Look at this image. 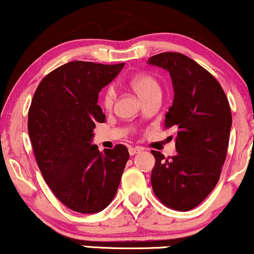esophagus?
Here are the masks:
<instances>
[{"label":"esophagus","mask_w":254,"mask_h":254,"mask_svg":"<svg viewBox=\"0 0 254 254\" xmlns=\"http://www.w3.org/2000/svg\"><path fill=\"white\" fill-rule=\"evenodd\" d=\"M142 151V148H139V146H135V148H129V154L130 156H135L136 154H138V152Z\"/></svg>","instance_id":"1"}]
</instances>
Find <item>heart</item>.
<instances>
[{"mask_svg": "<svg viewBox=\"0 0 254 254\" xmlns=\"http://www.w3.org/2000/svg\"><path fill=\"white\" fill-rule=\"evenodd\" d=\"M131 87L135 90V92L137 93L140 99L144 98L149 94L156 93V92H161V87L158 81L155 79L152 75L150 74H139L136 75L135 78L131 79L130 81ZM115 98H116V91L112 86H109L104 91L103 93V106L105 109H111L112 105L115 103Z\"/></svg>", "mask_w": 254, "mask_h": 254, "instance_id": "heart-1", "label": "heart"}]
</instances>
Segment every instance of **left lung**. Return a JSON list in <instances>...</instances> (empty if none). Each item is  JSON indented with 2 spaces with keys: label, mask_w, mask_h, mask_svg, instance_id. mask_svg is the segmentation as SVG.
<instances>
[{
  "label": "left lung",
  "mask_w": 254,
  "mask_h": 254,
  "mask_svg": "<svg viewBox=\"0 0 254 254\" xmlns=\"http://www.w3.org/2000/svg\"><path fill=\"white\" fill-rule=\"evenodd\" d=\"M148 64L172 77L174 102L164 127L176 132L177 151L168 158L151 151L156 160L152 190L164 206L186 212L202 202L219 181L232 127L230 103L219 81L185 54L160 53Z\"/></svg>",
  "instance_id": "1"
}]
</instances>
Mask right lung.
<instances>
[{
    "instance_id": "right-lung-1",
    "label": "right lung",
    "mask_w": 254,
    "mask_h": 254,
    "mask_svg": "<svg viewBox=\"0 0 254 254\" xmlns=\"http://www.w3.org/2000/svg\"><path fill=\"white\" fill-rule=\"evenodd\" d=\"M124 67L71 61L42 79L28 111L35 160L53 194L69 209L93 214L114 200L129 151L123 144L104 152L91 144L105 115L98 93Z\"/></svg>"
}]
</instances>
